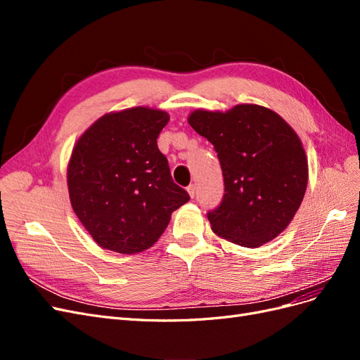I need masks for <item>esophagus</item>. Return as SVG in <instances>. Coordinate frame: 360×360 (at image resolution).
Returning <instances> with one entry per match:
<instances>
[{
	"label": "esophagus",
	"instance_id": "obj_1",
	"mask_svg": "<svg viewBox=\"0 0 360 360\" xmlns=\"http://www.w3.org/2000/svg\"><path fill=\"white\" fill-rule=\"evenodd\" d=\"M188 193L191 195V198L195 197V193H197V188H195V184H191V186H188Z\"/></svg>",
	"mask_w": 360,
	"mask_h": 360
}]
</instances>
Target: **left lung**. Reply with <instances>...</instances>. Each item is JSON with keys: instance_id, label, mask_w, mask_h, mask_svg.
<instances>
[{"instance_id": "obj_1", "label": "left lung", "mask_w": 360, "mask_h": 360, "mask_svg": "<svg viewBox=\"0 0 360 360\" xmlns=\"http://www.w3.org/2000/svg\"><path fill=\"white\" fill-rule=\"evenodd\" d=\"M188 122L213 144L222 168L225 193L207 213L212 230L245 248L274 240L299 210L308 184V160L296 132L258 105L198 110Z\"/></svg>"}]
</instances>
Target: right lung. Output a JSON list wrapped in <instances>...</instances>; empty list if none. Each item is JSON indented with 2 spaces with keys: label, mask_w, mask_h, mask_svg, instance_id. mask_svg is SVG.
<instances>
[{
  "label": "right lung",
  "mask_w": 360,
  "mask_h": 360,
  "mask_svg": "<svg viewBox=\"0 0 360 360\" xmlns=\"http://www.w3.org/2000/svg\"><path fill=\"white\" fill-rule=\"evenodd\" d=\"M169 115L150 108L106 114L78 139L68 186L76 216L94 242L136 254L158 242L171 213L191 200L174 183L158 136Z\"/></svg>",
  "instance_id": "obj_1"
}]
</instances>
